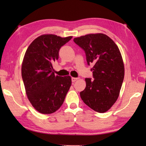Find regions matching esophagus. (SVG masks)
Listing matches in <instances>:
<instances>
[{"label": "esophagus", "instance_id": "34e87169", "mask_svg": "<svg viewBox=\"0 0 146 146\" xmlns=\"http://www.w3.org/2000/svg\"><path fill=\"white\" fill-rule=\"evenodd\" d=\"M77 80H78V78H74V77H72V78H71V81H72V82H76Z\"/></svg>", "mask_w": 146, "mask_h": 146}]
</instances>
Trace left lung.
I'll list each match as a JSON object with an SVG mask.
<instances>
[{
  "label": "left lung",
  "instance_id": "left-lung-1",
  "mask_svg": "<svg viewBox=\"0 0 146 146\" xmlns=\"http://www.w3.org/2000/svg\"><path fill=\"white\" fill-rule=\"evenodd\" d=\"M85 51L95 78H85L86 87L80 92L83 102L99 113L108 111L115 103L124 78V64L115 42L102 33L88 34L74 38Z\"/></svg>",
  "mask_w": 146,
  "mask_h": 146
}]
</instances>
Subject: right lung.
I'll return each instance as SVG.
<instances>
[{
    "label": "right lung",
    "instance_id": "1",
    "mask_svg": "<svg viewBox=\"0 0 146 146\" xmlns=\"http://www.w3.org/2000/svg\"><path fill=\"white\" fill-rule=\"evenodd\" d=\"M71 38L41 35L31 43L24 54L22 78L27 98L39 113L50 114L58 110L71 85L70 76H56L52 67L60 49Z\"/></svg>",
    "mask_w": 146,
    "mask_h": 146
}]
</instances>
